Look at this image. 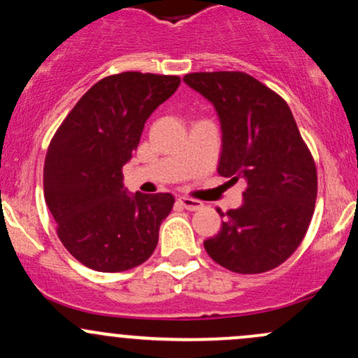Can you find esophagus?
<instances>
[{
  "mask_svg": "<svg viewBox=\"0 0 358 358\" xmlns=\"http://www.w3.org/2000/svg\"><path fill=\"white\" fill-rule=\"evenodd\" d=\"M178 202L187 209V211H199L202 208V202L197 199H192V197H180Z\"/></svg>",
  "mask_w": 358,
  "mask_h": 358,
  "instance_id": "1",
  "label": "esophagus"
}]
</instances>
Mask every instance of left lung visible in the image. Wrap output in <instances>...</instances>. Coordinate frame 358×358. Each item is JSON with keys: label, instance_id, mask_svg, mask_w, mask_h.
Returning a JSON list of instances; mask_svg holds the SVG:
<instances>
[{"label": "left lung", "instance_id": "8db88e82", "mask_svg": "<svg viewBox=\"0 0 358 358\" xmlns=\"http://www.w3.org/2000/svg\"><path fill=\"white\" fill-rule=\"evenodd\" d=\"M183 81L209 100L222 122L218 173L244 182V204L222 213L204 241L218 265L263 273L286 262L312 222L317 168L286 100L246 72H192Z\"/></svg>", "mask_w": 358, "mask_h": 358}]
</instances>
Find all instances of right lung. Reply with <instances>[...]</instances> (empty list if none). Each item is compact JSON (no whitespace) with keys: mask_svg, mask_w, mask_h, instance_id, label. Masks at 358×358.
Segmentation results:
<instances>
[{"mask_svg":"<svg viewBox=\"0 0 358 358\" xmlns=\"http://www.w3.org/2000/svg\"><path fill=\"white\" fill-rule=\"evenodd\" d=\"M180 86L178 76L121 72L92 86L53 135L43 187L66 249L96 272L142 265L157 246L171 194H126L122 166L149 115Z\"/></svg>","mask_w":358,"mask_h":358,"instance_id":"add662e5","label":"right lung"}]
</instances>
